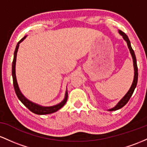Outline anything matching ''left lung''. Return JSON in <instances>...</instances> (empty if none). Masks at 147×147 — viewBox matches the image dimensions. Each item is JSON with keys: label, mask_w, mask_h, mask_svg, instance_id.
<instances>
[{"label": "left lung", "mask_w": 147, "mask_h": 147, "mask_svg": "<svg viewBox=\"0 0 147 147\" xmlns=\"http://www.w3.org/2000/svg\"><path fill=\"white\" fill-rule=\"evenodd\" d=\"M119 34L122 36L123 39H124V40L126 42L127 45H128V49H129L130 52H131L132 57H133V66H134V71H135L134 79H133V83H132L131 88H130V90H128V92H127L126 94L124 96H123V98L119 100V102L117 104L115 105L114 108L108 110L109 111H113V110H117L120 109V108H122V107L124 106V105H126L127 103H128V100H129V99H130V98L131 97V96L133 95V92H134L135 89H136V87L137 86V83H138V65H137L136 57V55H135L134 51L133 50V49H132V47H131V42H130L129 39H128V36H127L126 34L124 33V32H122V31L119 30Z\"/></svg>", "instance_id": "left-lung-1"}]
</instances>
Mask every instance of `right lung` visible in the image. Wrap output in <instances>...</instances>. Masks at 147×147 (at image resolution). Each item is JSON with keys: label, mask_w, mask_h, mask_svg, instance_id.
<instances>
[{"label": "right lung", "mask_w": 147, "mask_h": 147, "mask_svg": "<svg viewBox=\"0 0 147 147\" xmlns=\"http://www.w3.org/2000/svg\"><path fill=\"white\" fill-rule=\"evenodd\" d=\"M26 37V36H25L24 37H23L22 39L18 42L17 45H16L15 51H14V59H13L12 62V67H11V74H12V78H13V85H14V88L15 90L16 94L17 96V97L19 98V99L21 100V103L24 104L25 106L27 108L30 110L31 112L34 114H37V115H47V114H51L55 112H57V110H60L61 108L64 106V105L67 103V98H68V92L67 90L66 91L65 93V97L64 98V100L60 103H58L57 105H53V106H49V107H44L42 106V105H39L36 103H33V102L30 101L28 99L26 98L23 94L21 93L20 90H19V85H18L17 80H16V71H15V67H16V54H17L18 49H19V44L24 41V39Z\"/></svg>", "instance_id": "1"}]
</instances>
